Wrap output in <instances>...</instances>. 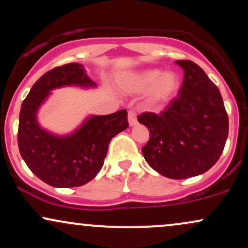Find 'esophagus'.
I'll use <instances>...</instances> for the list:
<instances>
[{
    "mask_svg": "<svg viewBox=\"0 0 248 248\" xmlns=\"http://www.w3.org/2000/svg\"><path fill=\"white\" fill-rule=\"evenodd\" d=\"M128 122H129V126H135L138 124V119H136V112L135 110L130 109L128 112Z\"/></svg>",
    "mask_w": 248,
    "mask_h": 248,
    "instance_id": "esophagus-1",
    "label": "esophagus"
}]
</instances>
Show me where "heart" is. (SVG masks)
<instances>
[{
	"label": "heart",
	"mask_w": 248,
	"mask_h": 248,
	"mask_svg": "<svg viewBox=\"0 0 248 248\" xmlns=\"http://www.w3.org/2000/svg\"><path fill=\"white\" fill-rule=\"evenodd\" d=\"M128 87L132 92L142 93L149 91V101L155 105L169 102L177 93L179 79L173 72H162L150 69L132 75L128 78Z\"/></svg>",
	"instance_id": "heart-1"
}]
</instances>
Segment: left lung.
<instances>
[{"label":"left lung","mask_w":248,"mask_h":248,"mask_svg":"<svg viewBox=\"0 0 248 248\" xmlns=\"http://www.w3.org/2000/svg\"><path fill=\"white\" fill-rule=\"evenodd\" d=\"M184 71L178 96L160 114L138 116L150 139L142 148L149 166L168 178H189L216 164L229 135V116L218 87L191 61H176Z\"/></svg>","instance_id":"obj_1"}]
</instances>
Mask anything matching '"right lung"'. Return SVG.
Wrapping results in <instances>:
<instances>
[{
	"mask_svg": "<svg viewBox=\"0 0 248 248\" xmlns=\"http://www.w3.org/2000/svg\"><path fill=\"white\" fill-rule=\"evenodd\" d=\"M78 85L95 86L82 65L70 62L47 71L33 84L19 112L17 142L27 166L39 179L56 187L81 186L104 166L110 140L127 129V110L91 116L69 136H56L42 129L36 113L53 88Z\"/></svg>",
	"mask_w": 248,
	"mask_h": 248,
	"instance_id": "add662e5",
	"label": "right lung"
}]
</instances>
